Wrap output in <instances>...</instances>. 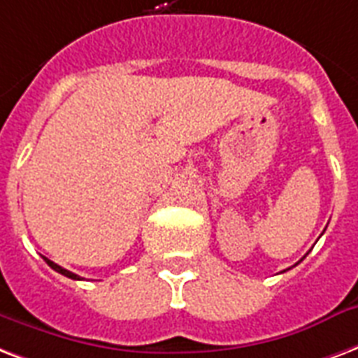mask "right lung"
<instances>
[{
  "label": "right lung",
  "mask_w": 358,
  "mask_h": 358,
  "mask_svg": "<svg viewBox=\"0 0 358 358\" xmlns=\"http://www.w3.org/2000/svg\"><path fill=\"white\" fill-rule=\"evenodd\" d=\"M44 257V256H43ZM44 262L48 263L50 267L54 268L55 273H59V274H63V276H66V278H73V280H82L78 276V274H74V273H71V271H66V268H63L61 267V265H57V263H54L52 262V259H48V257H44Z\"/></svg>",
  "instance_id": "1"
}]
</instances>
